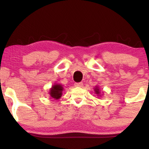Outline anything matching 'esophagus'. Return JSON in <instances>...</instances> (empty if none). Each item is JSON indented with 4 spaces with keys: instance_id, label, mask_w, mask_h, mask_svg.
I'll return each mask as SVG.
<instances>
[{
    "instance_id": "esophagus-1",
    "label": "esophagus",
    "mask_w": 149,
    "mask_h": 149,
    "mask_svg": "<svg viewBox=\"0 0 149 149\" xmlns=\"http://www.w3.org/2000/svg\"><path fill=\"white\" fill-rule=\"evenodd\" d=\"M83 83H81V82H80V83H74V86L75 87H83Z\"/></svg>"
}]
</instances>
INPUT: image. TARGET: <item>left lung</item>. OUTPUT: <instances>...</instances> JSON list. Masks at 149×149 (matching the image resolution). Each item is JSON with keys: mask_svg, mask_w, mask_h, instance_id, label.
<instances>
[{"mask_svg": "<svg viewBox=\"0 0 149 149\" xmlns=\"http://www.w3.org/2000/svg\"><path fill=\"white\" fill-rule=\"evenodd\" d=\"M94 91H95V93H96L97 95H101L100 94V89H99V87L95 86V89H94Z\"/></svg>", "mask_w": 149, "mask_h": 149, "instance_id": "obj_1", "label": "left lung"}]
</instances>
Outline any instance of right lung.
Segmentation results:
<instances>
[{
  "mask_svg": "<svg viewBox=\"0 0 149 149\" xmlns=\"http://www.w3.org/2000/svg\"><path fill=\"white\" fill-rule=\"evenodd\" d=\"M63 89L64 88H63L62 85L60 84H56L53 85L49 90V94L51 97L56 100L60 99L62 95Z\"/></svg>",
  "mask_w": 149,
  "mask_h": 149,
  "instance_id": "add662e5",
  "label": "right lung"
}]
</instances>
